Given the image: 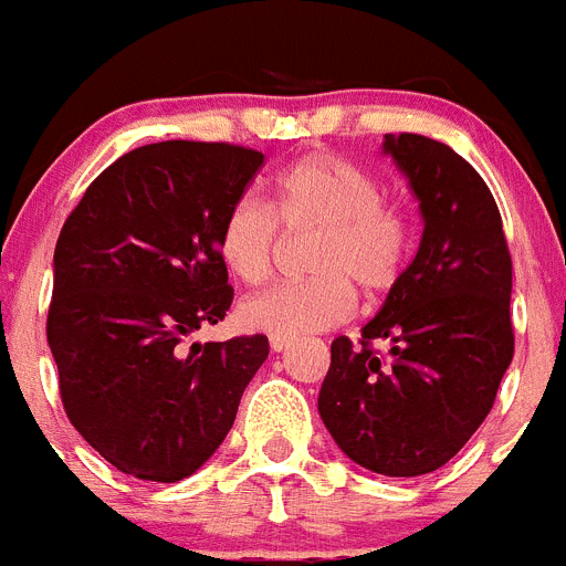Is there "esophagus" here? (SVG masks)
<instances>
[{"label":"esophagus","instance_id":"1","mask_svg":"<svg viewBox=\"0 0 566 566\" xmlns=\"http://www.w3.org/2000/svg\"><path fill=\"white\" fill-rule=\"evenodd\" d=\"M294 345V339L292 337H272V352H289V348H292Z\"/></svg>","mask_w":566,"mask_h":566}]
</instances>
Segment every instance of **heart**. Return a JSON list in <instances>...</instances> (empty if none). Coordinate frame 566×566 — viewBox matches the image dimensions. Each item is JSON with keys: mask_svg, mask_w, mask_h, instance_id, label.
Wrapping results in <instances>:
<instances>
[{"mask_svg": "<svg viewBox=\"0 0 566 566\" xmlns=\"http://www.w3.org/2000/svg\"><path fill=\"white\" fill-rule=\"evenodd\" d=\"M280 227L317 240L308 272L317 277L280 286L243 303L240 323L272 337L328 332L354 314L357 292H391L411 254V227L397 207L382 201L377 178L332 153L303 155L277 175L274 212L254 198H240L223 214L218 252L229 272L260 286L274 272Z\"/></svg>", "mask_w": 566, "mask_h": 566, "instance_id": "obj_1", "label": "heart"}]
</instances>
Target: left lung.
<instances>
[{"label": "left lung", "mask_w": 566, "mask_h": 566, "mask_svg": "<svg viewBox=\"0 0 566 566\" xmlns=\"http://www.w3.org/2000/svg\"><path fill=\"white\" fill-rule=\"evenodd\" d=\"M422 214L411 266L363 326L332 343L317 411L345 457L382 476L451 462L493 408L513 359V263L482 175L448 144L385 135ZM374 338L392 343L382 360Z\"/></svg>", "instance_id": "8db88e82"}]
</instances>
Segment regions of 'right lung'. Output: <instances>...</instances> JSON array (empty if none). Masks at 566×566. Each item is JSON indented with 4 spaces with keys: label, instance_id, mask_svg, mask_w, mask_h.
Segmentation results:
<instances>
[{
    "label": "right lung",
    "instance_id": "add662e5",
    "mask_svg": "<svg viewBox=\"0 0 566 566\" xmlns=\"http://www.w3.org/2000/svg\"><path fill=\"white\" fill-rule=\"evenodd\" d=\"M260 167L263 153L234 144H147L64 221L48 345L67 419L122 473L192 476L269 357L263 334L187 345L232 306L218 229Z\"/></svg>",
    "mask_w": 566,
    "mask_h": 566
}]
</instances>
